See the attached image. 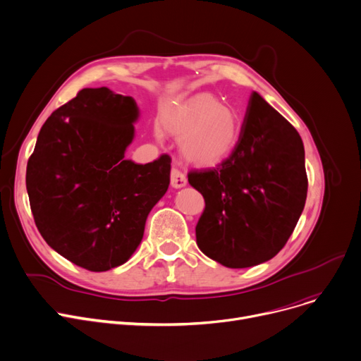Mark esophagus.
<instances>
[{
    "instance_id": "1",
    "label": "esophagus",
    "mask_w": 361,
    "mask_h": 361,
    "mask_svg": "<svg viewBox=\"0 0 361 361\" xmlns=\"http://www.w3.org/2000/svg\"><path fill=\"white\" fill-rule=\"evenodd\" d=\"M171 182L173 188H182L186 185V176L182 171L176 167H172V172H171Z\"/></svg>"
}]
</instances>
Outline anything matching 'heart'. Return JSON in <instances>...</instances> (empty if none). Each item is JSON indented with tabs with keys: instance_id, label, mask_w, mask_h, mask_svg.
<instances>
[{
	"instance_id": "1",
	"label": "heart",
	"mask_w": 361,
	"mask_h": 361,
	"mask_svg": "<svg viewBox=\"0 0 361 361\" xmlns=\"http://www.w3.org/2000/svg\"><path fill=\"white\" fill-rule=\"evenodd\" d=\"M161 123L166 130L180 134V145L189 159L202 163L227 157L240 135L238 114L209 94H198L180 108L167 111ZM156 134H161L159 126Z\"/></svg>"
}]
</instances>
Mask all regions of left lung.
<instances>
[{
	"instance_id": "left-lung-1",
	"label": "left lung",
	"mask_w": 361,
	"mask_h": 361,
	"mask_svg": "<svg viewBox=\"0 0 361 361\" xmlns=\"http://www.w3.org/2000/svg\"><path fill=\"white\" fill-rule=\"evenodd\" d=\"M188 182L205 201L195 227L205 255L227 268L262 264L284 247L305 208L303 141L253 92L235 150L213 167L190 171Z\"/></svg>"
}]
</instances>
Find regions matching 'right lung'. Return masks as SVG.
Instances as JSON below:
<instances>
[{
	"instance_id": "1",
	"label": "right lung",
	"mask_w": 361,
	"mask_h": 361,
	"mask_svg": "<svg viewBox=\"0 0 361 361\" xmlns=\"http://www.w3.org/2000/svg\"><path fill=\"white\" fill-rule=\"evenodd\" d=\"M137 118L131 96L82 89L47 119L27 161L39 233L59 255L89 271L131 258L148 213L171 182L167 154L147 164L125 159Z\"/></svg>"
}]
</instances>
